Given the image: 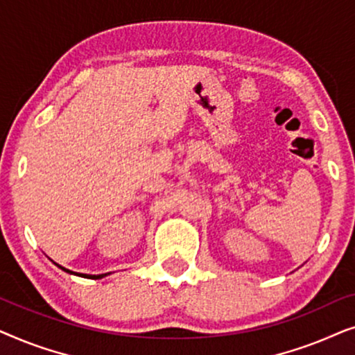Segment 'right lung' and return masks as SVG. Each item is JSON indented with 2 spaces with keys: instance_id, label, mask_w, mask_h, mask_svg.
<instances>
[{
  "instance_id": "right-lung-1",
  "label": "right lung",
  "mask_w": 355,
  "mask_h": 355,
  "mask_svg": "<svg viewBox=\"0 0 355 355\" xmlns=\"http://www.w3.org/2000/svg\"><path fill=\"white\" fill-rule=\"evenodd\" d=\"M55 265H58V263H55ZM58 266H60V268H61L62 271H66V273L77 275V273H74V271H71V270H66L64 266H61V265H58ZM79 276H84V278H89V279H101V278H105L106 273H105V275H82V273H79Z\"/></svg>"
}]
</instances>
